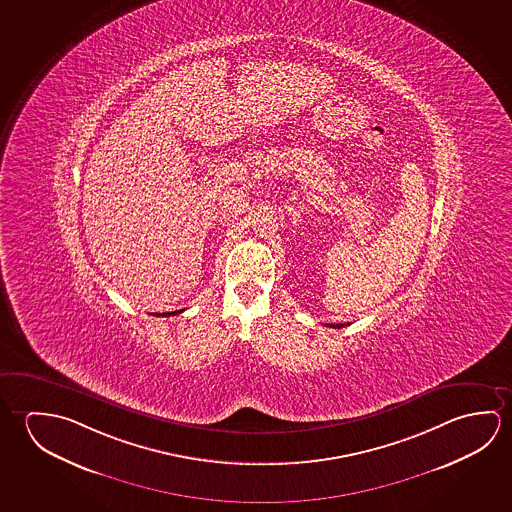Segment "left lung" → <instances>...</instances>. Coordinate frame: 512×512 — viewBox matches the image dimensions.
<instances>
[{
	"instance_id": "obj_1",
	"label": "left lung",
	"mask_w": 512,
	"mask_h": 512,
	"mask_svg": "<svg viewBox=\"0 0 512 512\" xmlns=\"http://www.w3.org/2000/svg\"><path fill=\"white\" fill-rule=\"evenodd\" d=\"M328 327H332V328H343L344 325L343 323H339V325H328Z\"/></svg>"
}]
</instances>
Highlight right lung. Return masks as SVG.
Returning a JSON list of instances; mask_svg holds the SVG:
<instances>
[{
    "instance_id": "1",
    "label": "right lung",
    "mask_w": 512,
    "mask_h": 512,
    "mask_svg": "<svg viewBox=\"0 0 512 512\" xmlns=\"http://www.w3.org/2000/svg\"><path fill=\"white\" fill-rule=\"evenodd\" d=\"M176 312H182V310H176ZM176 312H164L162 316H171V314H176ZM157 316H160V314H157Z\"/></svg>"
}]
</instances>
